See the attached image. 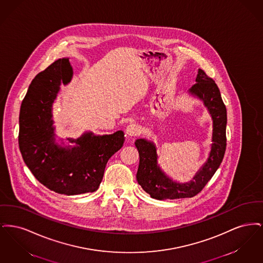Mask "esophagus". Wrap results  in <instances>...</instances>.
Wrapping results in <instances>:
<instances>
[{"label": "esophagus", "mask_w": 263, "mask_h": 263, "mask_svg": "<svg viewBox=\"0 0 263 263\" xmlns=\"http://www.w3.org/2000/svg\"><path fill=\"white\" fill-rule=\"evenodd\" d=\"M125 131L128 137H135L140 134V127L136 124H129L126 127Z\"/></svg>", "instance_id": "34e87169"}]
</instances>
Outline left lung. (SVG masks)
Instances as JSON below:
<instances>
[{"mask_svg":"<svg viewBox=\"0 0 263 263\" xmlns=\"http://www.w3.org/2000/svg\"><path fill=\"white\" fill-rule=\"evenodd\" d=\"M196 84L188 92L198 98L208 108L213 120V135L209 158L189 182H176L163 173L158 164L156 145L146 139H137L135 146L139 152L138 183L151 195L152 198L180 199L193 197L198 194L219 168L225 155L227 138V109L222 100L220 89L212 78L198 69Z\"/></svg>","mask_w":263,"mask_h":263,"instance_id":"obj_1","label":"left lung"}]
</instances>
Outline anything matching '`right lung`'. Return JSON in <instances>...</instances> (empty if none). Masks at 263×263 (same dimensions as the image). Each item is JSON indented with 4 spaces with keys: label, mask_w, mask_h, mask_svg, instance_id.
<instances>
[{
    "label": "right lung",
    "mask_w": 263,
    "mask_h": 263,
    "mask_svg": "<svg viewBox=\"0 0 263 263\" xmlns=\"http://www.w3.org/2000/svg\"><path fill=\"white\" fill-rule=\"evenodd\" d=\"M73 77L69 58L58 59L35 76L29 85L20 111L18 146L25 164L45 187L59 194L76 195L96 191L105 165L124 143L119 130L110 135L67 139L77 146L56 143L52 106L60 90Z\"/></svg>",
    "instance_id": "obj_1"
}]
</instances>
